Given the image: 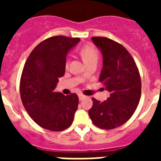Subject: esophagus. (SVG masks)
<instances>
[{
	"label": "esophagus",
	"mask_w": 161,
	"mask_h": 161,
	"mask_svg": "<svg viewBox=\"0 0 161 161\" xmlns=\"http://www.w3.org/2000/svg\"><path fill=\"white\" fill-rule=\"evenodd\" d=\"M78 97H79V99H80V101H81V100H83L84 98L85 97V95H83V94H80H80L78 95Z\"/></svg>",
	"instance_id": "obj_1"
}]
</instances>
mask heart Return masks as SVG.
I'll return each instance as SVG.
<instances>
[{
  "mask_svg": "<svg viewBox=\"0 0 161 161\" xmlns=\"http://www.w3.org/2000/svg\"><path fill=\"white\" fill-rule=\"evenodd\" d=\"M79 52L83 60L85 61V63L87 65L92 63H97L98 59H99V52L93 44H84L83 46H81V47L80 48ZM68 65H69V59L67 58L66 61H65V67L68 68ZM84 76H86V74H85Z\"/></svg>",
  "mask_w": 161,
  "mask_h": 161,
  "instance_id": "heart-1",
  "label": "heart"
}]
</instances>
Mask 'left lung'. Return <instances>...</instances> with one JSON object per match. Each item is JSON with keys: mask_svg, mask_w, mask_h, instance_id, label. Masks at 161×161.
<instances>
[{"mask_svg": "<svg viewBox=\"0 0 161 161\" xmlns=\"http://www.w3.org/2000/svg\"><path fill=\"white\" fill-rule=\"evenodd\" d=\"M103 55L99 82L110 97L101 102L94 97L89 115L95 126L110 130L122 126L136 111L141 97V79L136 62L128 51L106 37H92Z\"/></svg>", "mask_w": 161, "mask_h": 161, "instance_id": "left-lung-1", "label": "left lung"}]
</instances>
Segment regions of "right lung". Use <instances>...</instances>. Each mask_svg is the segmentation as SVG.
<instances>
[{"mask_svg": "<svg viewBox=\"0 0 161 161\" xmlns=\"http://www.w3.org/2000/svg\"><path fill=\"white\" fill-rule=\"evenodd\" d=\"M79 41V38L50 37L38 44L25 61L20 80L21 99L28 114L42 128L60 131L73 122L78 96H65L54 89L64 75L67 53Z\"/></svg>", "mask_w": 161, "mask_h": 161, "instance_id": "right-lung-1", "label": "right lung"}]
</instances>
